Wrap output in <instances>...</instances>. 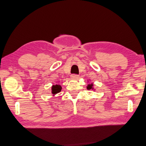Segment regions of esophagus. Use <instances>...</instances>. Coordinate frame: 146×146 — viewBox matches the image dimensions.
<instances>
[{
  "label": "esophagus",
  "mask_w": 146,
  "mask_h": 146,
  "mask_svg": "<svg viewBox=\"0 0 146 146\" xmlns=\"http://www.w3.org/2000/svg\"><path fill=\"white\" fill-rule=\"evenodd\" d=\"M79 75L76 74H72L71 75V78H73V79H78L79 78Z\"/></svg>",
  "instance_id": "esophagus-1"
}]
</instances>
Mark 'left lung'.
Returning <instances> with one entry per match:
<instances>
[{
	"label": "left lung",
	"instance_id": "8db88e82",
	"mask_svg": "<svg viewBox=\"0 0 146 146\" xmlns=\"http://www.w3.org/2000/svg\"><path fill=\"white\" fill-rule=\"evenodd\" d=\"M92 88V86H88V87H87V89H88V90H90V89H91Z\"/></svg>",
	"mask_w": 146,
	"mask_h": 146
}]
</instances>
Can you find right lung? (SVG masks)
Listing matches in <instances>:
<instances>
[{"label": "right lung", "instance_id": "right-lung-1", "mask_svg": "<svg viewBox=\"0 0 146 146\" xmlns=\"http://www.w3.org/2000/svg\"><path fill=\"white\" fill-rule=\"evenodd\" d=\"M61 90V87L58 85L53 86L52 87V93L53 94H56L59 92H60Z\"/></svg>", "mask_w": 146, "mask_h": 146}]
</instances>
